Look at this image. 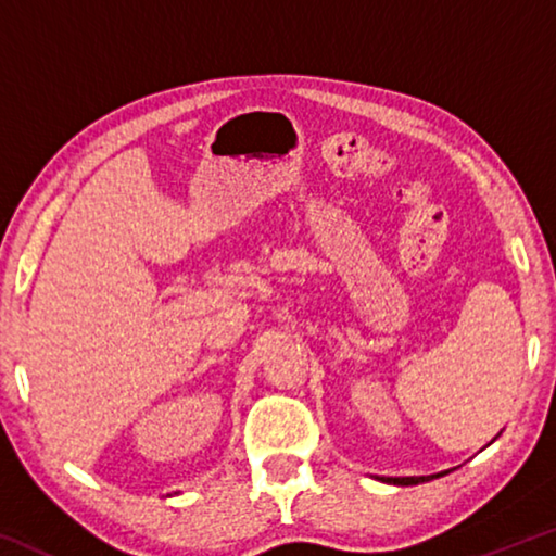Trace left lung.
Listing matches in <instances>:
<instances>
[{
  "label": "left lung",
  "mask_w": 556,
  "mask_h": 556,
  "mask_svg": "<svg viewBox=\"0 0 556 556\" xmlns=\"http://www.w3.org/2000/svg\"><path fill=\"white\" fill-rule=\"evenodd\" d=\"M501 437V434H497ZM495 437V439H497ZM493 439V441H495ZM454 470V468H451ZM448 470H441V473H431V476H400V478H392V476H382V478H378V481H382V483H390V485H419V483H427V481H434V478H441V476H446Z\"/></svg>",
  "instance_id": "1"
}]
</instances>
